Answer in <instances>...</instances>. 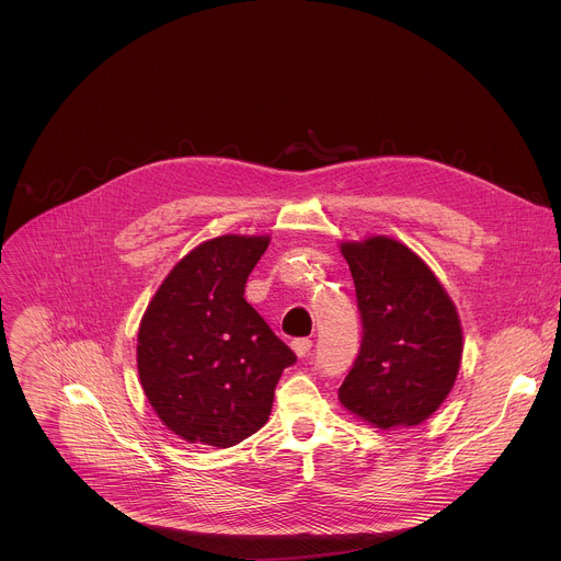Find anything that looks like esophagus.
<instances>
[{
    "mask_svg": "<svg viewBox=\"0 0 561 561\" xmlns=\"http://www.w3.org/2000/svg\"><path fill=\"white\" fill-rule=\"evenodd\" d=\"M290 346L297 353V357H306L310 353V348H312V342L308 337H299V340H293Z\"/></svg>",
    "mask_w": 561,
    "mask_h": 561,
    "instance_id": "obj_1",
    "label": "esophagus"
}]
</instances>
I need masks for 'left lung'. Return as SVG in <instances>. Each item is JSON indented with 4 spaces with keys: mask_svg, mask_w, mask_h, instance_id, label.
Masks as SVG:
<instances>
[{
    "mask_svg": "<svg viewBox=\"0 0 561 561\" xmlns=\"http://www.w3.org/2000/svg\"><path fill=\"white\" fill-rule=\"evenodd\" d=\"M342 255L355 282L362 344L340 402L383 431L422 424L459 370L457 310L431 268L394 239L348 242Z\"/></svg>",
    "mask_w": 561,
    "mask_h": 561,
    "instance_id": "8db88e82",
    "label": "left lung"
}]
</instances>
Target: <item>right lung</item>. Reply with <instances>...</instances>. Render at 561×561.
I'll return each mask as SVG.
<instances>
[{"label":"right lung","mask_w":561,"mask_h":561,"mask_svg":"<svg viewBox=\"0 0 561 561\" xmlns=\"http://www.w3.org/2000/svg\"><path fill=\"white\" fill-rule=\"evenodd\" d=\"M268 237L224 234L191 251L148 304L137 370L150 407L191 444L228 448L257 433L297 355L244 299Z\"/></svg>","instance_id":"add662e5"}]
</instances>
